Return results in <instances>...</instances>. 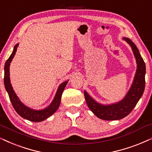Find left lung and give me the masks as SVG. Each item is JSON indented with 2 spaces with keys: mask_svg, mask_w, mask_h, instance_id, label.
Here are the masks:
<instances>
[{
  "mask_svg": "<svg viewBox=\"0 0 152 152\" xmlns=\"http://www.w3.org/2000/svg\"><path fill=\"white\" fill-rule=\"evenodd\" d=\"M131 46L137 63V69L133 82L126 95L123 99L117 102L108 105H103L96 101L86 91L84 97L88 107L96 117L100 119L112 121L123 119L131 113L140 99L145 91L146 66L143 58L140 54L138 49L128 37H123Z\"/></svg>",
  "mask_w": 152,
  "mask_h": 152,
  "instance_id": "obj_1",
  "label": "left lung"
}]
</instances>
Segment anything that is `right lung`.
<instances>
[{"label":"right lung","instance_id":"obj_1","mask_svg":"<svg viewBox=\"0 0 152 152\" xmlns=\"http://www.w3.org/2000/svg\"><path fill=\"white\" fill-rule=\"evenodd\" d=\"M18 46V43L15 45L12 53L10 56L9 57V58L7 59L5 64V67H4V70H5V75H4L5 88L7 91V94H8L10 100L12 104L13 107L15 108V111L18 113L19 115H20L23 119L31 121H42L48 117H50L51 115L55 113V112L58 110L61 103V99L63 91H64L66 84H68V80L63 82L59 85L54 99L50 103V105L47 106V107L42 110H33L32 108L27 107L23 102H21L20 99L17 96V94H15V91H14L12 86V84L10 83V63L12 62V58L16 54Z\"/></svg>","mask_w":152,"mask_h":152}]
</instances>
